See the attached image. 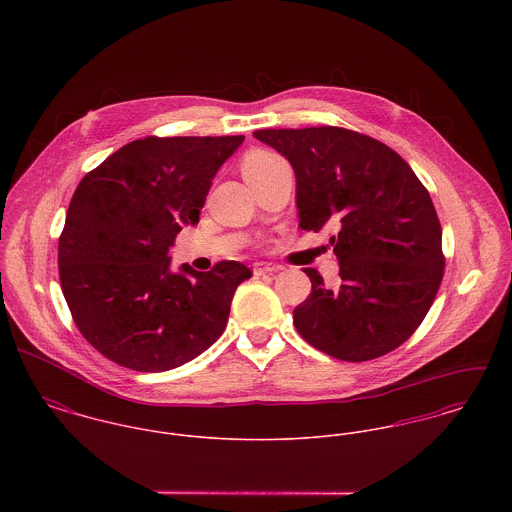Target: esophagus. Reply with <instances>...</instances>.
Returning a JSON list of instances; mask_svg holds the SVG:
<instances>
[{"label": "esophagus", "mask_w": 512, "mask_h": 512, "mask_svg": "<svg viewBox=\"0 0 512 512\" xmlns=\"http://www.w3.org/2000/svg\"><path fill=\"white\" fill-rule=\"evenodd\" d=\"M280 270H282L280 266L266 264V262H258V264H254V274H256V276H262V274H276V272H280Z\"/></svg>", "instance_id": "esophagus-1"}]
</instances>
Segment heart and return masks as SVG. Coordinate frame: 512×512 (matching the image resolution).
Segmentation results:
<instances>
[{
	"label": "heart",
	"instance_id": "obj_1",
	"mask_svg": "<svg viewBox=\"0 0 512 512\" xmlns=\"http://www.w3.org/2000/svg\"><path fill=\"white\" fill-rule=\"evenodd\" d=\"M286 159L270 149H252L244 155L242 159V173L244 177L254 185H258L260 181H264L266 177H270L274 171L286 167Z\"/></svg>",
	"mask_w": 512,
	"mask_h": 512
}]
</instances>
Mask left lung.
<instances>
[{
    "mask_svg": "<svg viewBox=\"0 0 512 512\" xmlns=\"http://www.w3.org/2000/svg\"><path fill=\"white\" fill-rule=\"evenodd\" d=\"M254 138L292 163L299 226L335 228L341 284L329 290L317 270H303L311 293L293 309L297 333L347 363L398 349L428 315L443 278L428 189L392 147L355 130H258Z\"/></svg>",
    "mask_w": 512,
    "mask_h": 512,
    "instance_id": "1",
    "label": "left lung"
}]
</instances>
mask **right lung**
Segmentation results:
<instances>
[{"label": "right lung", "mask_w": 512, "mask_h": 512, "mask_svg": "<svg viewBox=\"0 0 512 512\" xmlns=\"http://www.w3.org/2000/svg\"><path fill=\"white\" fill-rule=\"evenodd\" d=\"M244 136L130 142L74 191L59 236V280L82 337L140 372L185 365L226 327L236 288L252 272L222 260L211 272L169 270L183 224L199 222L213 177Z\"/></svg>", "instance_id": "1"}]
</instances>
